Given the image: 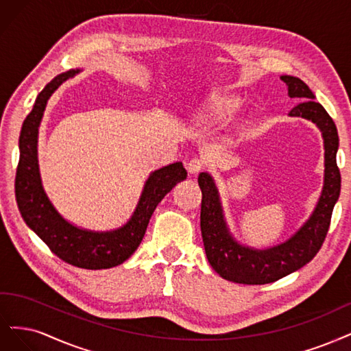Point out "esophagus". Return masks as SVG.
I'll list each match as a JSON object with an SVG mask.
<instances>
[{"instance_id":"1","label":"esophagus","mask_w":351,"mask_h":351,"mask_svg":"<svg viewBox=\"0 0 351 351\" xmlns=\"http://www.w3.org/2000/svg\"><path fill=\"white\" fill-rule=\"evenodd\" d=\"M188 172L189 173H192V175H195V173H199L201 171H202V167H204V163H202V160L201 159H191L189 162H188Z\"/></svg>"}]
</instances>
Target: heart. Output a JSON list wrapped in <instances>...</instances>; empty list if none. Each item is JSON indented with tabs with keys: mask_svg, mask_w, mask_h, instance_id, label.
I'll use <instances>...</instances> for the list:
<instances>
[{
	"mask_svg": "<svg viewBox=\"0 0 351 351\" xmlns=\"http://www.w3.org/2000/svg\"><path fill=\"white\" fill-rule=\"evenodd\" d=\"M234 108L233 100L226 96H216L207 106V114L210 115H224Z\"/></svg>",
	"mask_w": 351,
	"mask_h": 351,
	"instance_id": "heart-1",
	"label": "heart"
}]
</instances>
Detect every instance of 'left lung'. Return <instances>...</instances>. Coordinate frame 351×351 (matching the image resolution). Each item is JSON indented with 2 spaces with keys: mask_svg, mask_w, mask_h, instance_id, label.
<instances>
[{
  "mask_svg": "<svg viewBox=\"0 0 351 351\" xmlns=\"http://www.w3.org/2000/svg\"><path fill=\"white\" fill-rule=\"evenodd\" d=\"M280 78L286 83L289 96L300 100L289 115L312 121L322 132L325 149L324 188L311 217L295 234L286 242L267 250H254L241 245L232 236L216 184L208 173H199L198 185L202 192L201 234L207 259L220 277L239 285H267L306 265L321 250L330 229L334 206L340 197L341 175L337 166L338 132L332 118L321 104L315 101L312 90L300 78L293 75H281Z\"/></svg>",
  "mask_w": 351,
  "mask_h": 351,
  "instance_id": "1",
  "label": "left lung"
}]
</instances>
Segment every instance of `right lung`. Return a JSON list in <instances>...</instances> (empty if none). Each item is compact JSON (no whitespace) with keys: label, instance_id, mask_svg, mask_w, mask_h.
<instances>
[{"label":"right lung","instance_id":"add662e5","mask_svg":"<svg viewBox=\"0 0 351 351\" xmlns=\"http://www.w3.org/2000/svg\"><path fill=\"white\" fill-rule=\"evenodd\" d=\"M78 73L80 70L58 74L45 86L23 122L19 138L20 159L16 173V199L26 224L62 261L86 269L112 268L127 261L135 252L157 204L178 182L186 179V171L182 163L176 162L152 172L145 180L134 214L119 229L93 232L66 221L55 210L42 186L38 163V135L48 99L64 82Z\"/></svg>","mask_w":351,"mask_h":351}]
</instances>
